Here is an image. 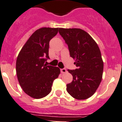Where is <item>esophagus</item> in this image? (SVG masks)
<instances>
[{
    "label": "esophagus",
    "instance_id": "esophagus-1",
    "mask_svg": "<svg viewBox=\"0 0 122 122\" xmlns=\"http://www.w3.org/2000/svg\"><path fill=\"white\" fill-rule=\"evenodd\" d=\"M61 72L62 73H65L67 72V70L66 69H61Z\"/></svg>",
    "mask_w": 122,
    "mask_h": 122
}]
</instances>
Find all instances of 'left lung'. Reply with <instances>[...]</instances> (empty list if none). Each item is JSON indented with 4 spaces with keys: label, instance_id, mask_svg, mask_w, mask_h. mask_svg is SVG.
<instances>
[{
    "label": "left lung",
    "instance_id": "8db88e82",
    "mask_svg": "<svg viewBox=\"0 0 122 122\" xmlns=\"http://www.w3.org/2000/svg\"><path fill=\"white\" fill-rule=\"evenodd\" d=\"M68 45L70 55L75 60V70H68L73 81L67 84V92L75 99L89 98L102 81L103 62L97 43L85 30L78 28H59Z\"/></svg>",
    "mask_w": 122,
    "mask_h": 122
}]
</instances>
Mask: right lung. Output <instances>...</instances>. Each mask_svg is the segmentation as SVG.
<instances>
[{
	"instance_id": "obj_1",
	"label": "right lung",
	"mask_w": 122,
	"mask_h": 122,
	"mask_svg": "<svg viewBox=\"0 0 122 122\" xmlns=\"http://www.w3.org/2000/svg\"><path fill=\"white\" fill-rule=\"evenodd\" d=\"M58 32V28L37 29L29 37L17 56L18 81L24 92L32 98L41 99L48 95L52 90L53 81L60 73L58 67L45 64L49 59V41Z\"/></svg>"
}]
</instances>
